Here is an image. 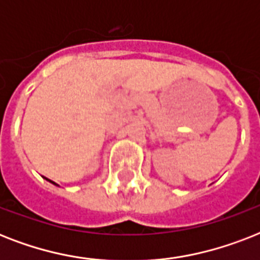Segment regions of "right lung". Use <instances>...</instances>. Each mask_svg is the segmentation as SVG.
Wrapping results in <instances>:
<instances>
[{
	"label": "right lung",
	"instance_id": "1",
	"mask_svg": "<svg viewBox=\"0 0 260 260\" xmlns=\"http://www.w3.org/2000/svg\"><path fill=\"white\" fill-rule=\"evenodd\" d=\"M46 179H47V181H48V182H51V183H54V185H56L55 182H52V181H51V179H48V178H46ZM56 186H59V185H56Z\"/></svg>",
	"mask_w": 260,
	"mask_h": 260
}]
</instances>
